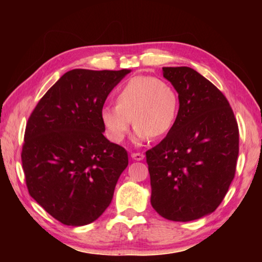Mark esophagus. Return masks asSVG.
<instances>
[{
  "mask_svg": "<svg viewBox=\"0 0 262 262\" xmlns=\"http://www.w3.org/2000/svg\"><path fill=\"white\" fill-rule=\"evenodd\" d=\"M131 157L135 161H142L143 159H144V155H143L142 152H132L131 154Z\"/></svg>",
  "mask_w": 262,
  "mask_h": 262,
  "instance_id": "1",
  "label": "esophagus"
}]
</instances>
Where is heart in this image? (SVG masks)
I'll return each instance as SVG.
<instances>
[{
	"instance_id": "1",
	"label": "heart",
	"mask_w": 262,
	"mask_h": 262,
	"mask_svg": "<svg viewBox=\"0 0 262 262\" xmlns=\"http://www.w3.org/2000/svg\"><path fill=\"white\" fill-rule=\"evenodd\" d=\"M179 95L173 85L154 76H135L116 93V106H103L100 120L107 138L121 143L136 126L135 138L156 139L170 131L177 120Z\"/></svg>"
}]
</instances>
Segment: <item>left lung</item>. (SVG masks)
I'll return each instance as SVG.
<instances>
[{"instance_id":"1","label":"left lung","mask_w":262,"mask_h":262,"mask_svg":"<svg viewBox=\"0 0 262 262\" xmlns=\"http://www.w3.org/2000/svg\"><path fill=\"white\" fill-rule=\"evenodd\" d=\"M179 94L177 120L145 152L151 205L163 218L189 222L213 212L234 180L238 126L216 85L188 67L163 68Z\"/></svg>"}]
</instances>
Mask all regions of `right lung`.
<instances>
[{"mask_svg":"<svg viewBox=\"0 0 262 262\" xmlns=\"http://www.w3.org/2000/svg\"><path fill=\"white\" fill-rule=\"evenodd\" d=\"M130 71H68L28 118L21 152L28 193L60 223H92L112 202L128 159L103 136L100 111Z\"/></svg>","mask_w":262,"mask_h":262,"instance_id":"right-lung-1","label":"right lung"}]
</instances>
